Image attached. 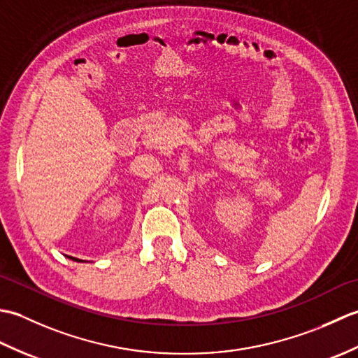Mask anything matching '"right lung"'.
<instances>
[{"label":"right lung","instance_id":"obj_1","mask_svg":"<svg viewBox=\"0 0 358 358\" xmlns=\"http://www.w3.org/2000/svg\"><path fill=\"white\" fill-rule=\"evenodd\" d=\"M69 258H72L73 262H83V260H80V258H75V257H69Z\"/></svg>","mask_w":358,"mask_h":358}]
</instances>
